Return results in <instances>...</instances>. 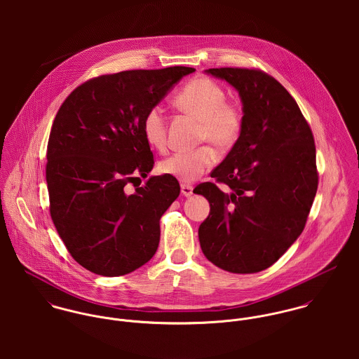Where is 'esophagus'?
Masks as SVG:
<instances>
[{"mask_svg": "<svg viewBox=\"0 0 359 359\" xmlns=\"http://www.w3.org/2000/svg\"><path fill=\"white\" fill-rule=\"evenodd\" d=\"M181 194H182V196L189 198L194 194V188L191 185H181Z\"/></svg>", "mask_w": 359, "mask_h": 359, "instance_id": "34e87169", "label": "esophagus"}]
</instances>
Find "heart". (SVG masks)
<instances>
[{"label": "heart", "mask_w": 359, "mask_h": 359, "mask_svg": "<svg viewBox=\"0 0 359 359\" xmlns=\"http://www.w3.org/2000/svg\"><path fill=\"white\" fill-rule=\"evenodd\" d=\"M221 86L207 77L191 80L175 97L182 110L201 118L199 140L219 151L231 149L242 135L245 114L238 103L226 102ZM147 142L158 152L167 148V117L161 106H152L142 121ZM205 144L195 151H181L167 156L158 164L163 174L181 182H194L217 161V151Z\"/></svg>", "instance_id": "obj_1"}]
</instances>
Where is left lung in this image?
<instances>
[{"label": "left lung", "instance_id": "obj_1", "mask_svg": "<svg viewBox=\"0 0 359 359\" xmlns=\"http://www.w3.org/2000/svg\"><path fill=\"white\" fill-rule=\"evenodd\" d=\"M205 73L239 93L245 126L211 172L232 192L212 182L195 188L210 203L201 248L224 271L256 273L283 256L306 226L318 189L313 135L294 98L269 74L241 67Z\"/></svg>", "mask_w": 359, "mask_h": 359}]
</instances>
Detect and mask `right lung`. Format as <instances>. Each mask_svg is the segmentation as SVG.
I'll list each match as a JSON object with an SVG mask.
<instances>
[{"mask_svg": "<svg viewBox=\"0 0 359 359\" xmlns=\"http://www.w3.org/2000/svg\"><path fill=\"white\" fill-rule=\"evenodd\" d=\"M194 67L127 70L79 86L59 107L47 149L53 225L72 257L102 276L135 271L154 256L160 218L180 195L171 175L151 177L147 111ZM133 183L136 191L126 192Z\"/></svg>", "mask_w": 359, "mask_h": 359, "instance_id": "add662e5", "label": "right lung"}]
</instances>
